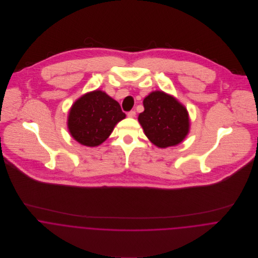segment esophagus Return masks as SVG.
<instances>
[{
    "mask_svg": "<svg viewBox=\"0 0 258 258\" xmlns=\"http://www.w3.org/2000/svg\"><path fill=\"white\" fill-rule=\"evenodd\" d=\"M127 116L130 117V118H134V117L136 116V112L134 110L129 111V112L127 113Z\"/></svg>",
    "mask_w": 258,
    "mask_h": 258,
    "instance_id": "obj_1",
    "label": "esophagus"
}]
</instances>
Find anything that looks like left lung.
Wrapping results in <instances>:
<instances>
[{
    "instance_id": "left-lung-1",
    "label": "left lung",
    "mask_w": 258,
    "mask_h": 258,
    "mask_svg": "<svg viewBox=\"0 0 258 258\" xmlns=\"http://www.w3.org/2000/svg\"><path fill=\"white\" fill-rule=\"evenodd\" d=\"M138 120L148 139L157 147L176 146L188 133L189 120L184 105L163 92H151L143 101Z\"/></svg>"
}]
</instances>
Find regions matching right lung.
<instances>
[{"label": "right lung", "mask_w": 258, "mask_h": 258, "mask_svg": "<svg viewBox=\"0 0 258 258\" xmlns=\"http://www.w3.org/2000/svg\"><path fill=\"white\" fill-rule=\"evenodd\" d=\"M126 117L120 104L101 90L88 92L72 106L68 126L81 145L95 147L110 136L115 125Z\"/></svg>", "instance_id": "add662e5"}]
</instances>
